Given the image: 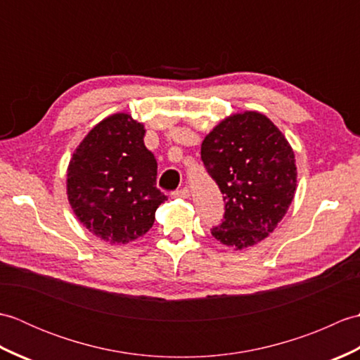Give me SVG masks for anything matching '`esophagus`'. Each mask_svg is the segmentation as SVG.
Wrapping results in <instances>:
<instances>
[{
    "label": "esophagus",
    "instance_id": "obj_1",
    "mask_svg": "<svg viewBox=\"0 0 360 360\" xmlns=\"http://www.w3.org/2000/svg\"><path fill=\"white\" fill-rule=\"evenodd\" d=\"M190 196V190L187 187H182L179 190L173 192V198H188Z\"/></svg>",
    "mask_w": 360,
    "mask_h": 360
}]
</instances>
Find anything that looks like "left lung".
Returning a JSON list of instances; mask_svg holds the SVG:
<instances>
[{"label": "left lung", "instance_id": "obj_1", "mask_svg": "<svg viewBox=\"0 0 360 360\" xmlns=\"http://www.w3.org/2000/svg\"><path fill=\"white\" fill-rule=\"evenodd\" d=\"M201 159L226 202L223 223L212 235L235 250L267 238L297 188L295 156L285 134L262 112H236L204 137Z\"/></svg>", "mask_w": 360, "mask_h": 360}]
</instances>
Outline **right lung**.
<instances>
[{
    "instance_id": "right-lung-1",
    "label": "right lung",
    "mask_w": 360,
    "mask_h": 360,
    "mask_svg": "<svg viewBox=\"0 0 360 360\" xmlns=\"http://www.w3.org/2000/svg\"><path fill=\"white\" fill-rule=\"evenodd\" d=\"M145 128L127 112L105 117L72 153L66 193L75 217L97 238L127 244L147 233L167 196Z\"/></svg>"
}]
</instances>
